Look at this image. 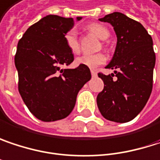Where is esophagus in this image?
<instances>
[{"mask_svg":"<svg viewBox=\"0 0 160 160\" xmlns=\"http://www.w3.org/2000/svg\"><path fill=\"white\" fill-rule=\"evenodd\" d=\"M91 73H92V77H96L97 76V72H96V70H94V69H92L91 70Z\"/></svg>","mask_w":160,"mask_h":160,"instance_id":"esophagus-1","label":"esophagus"}]
</instances>
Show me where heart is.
Returning <instances> with one entry per match:
<instances>
[{
	"label": "heart",
	"instance_id": "obj_1",
	"mask_svg": "<svg viewBox=\"0 0 160 160\" xmlns=\"http://www.w3.org/2000/svg\"><path fill=\"white\" fill-rule=\"evenodd\" d=\"M88 29L94 34L97 37L102 40H105L109 37V31L102 25L99 23H91L88 25ZM65 43L68 48L73 54H78L80 52V42L78 38V34L75 29H70L65 35ZM106 58L103 54H85L79 57L76 59V64L80 66H85L90 68H95L98 66L102 65L105 63Z\"/></svg>",
	"mask_w": 160,
	"mask_h": 160
}]
</instances>
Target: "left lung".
Segmentation results:
<instances>
[{
  "label": "left lung",
  "mask_w": 160,
  "mask_h": 160,
  "mask_svg": "<svg viewBox=\"0 0 160 160\" xmlns=\"http://www.w3.org/2000/svg\"><path fill=\"white\" fill-rule=\"evenodd\" d=\"M99 20L113 26L117 43L105 67L114 73L98 74L104 87L97 96V105L105 119L126 123L143 110L152 92L156 63L152 37L140 22L118 12Z\"/></svg>",
  "instance_id": "obj_1"
}]
</instances>
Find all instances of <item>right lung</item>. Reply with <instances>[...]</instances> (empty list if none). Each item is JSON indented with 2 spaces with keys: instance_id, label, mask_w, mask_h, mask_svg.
I'll return each instance as SVG.
<instances>
[{
  "instance_id": "obj_1",
  "label": "right lung",
  "mask_w": 160,
  "mask_h": 160,
  "mask_svg": "<svg viewBox=\"0 0 160 160\" xmlns=\"http://www.w3.org/2000/svg\"><path fill=\"white\" fill-rule=\"evenodd\" d=\"M73 25V18L47 15L31 25L17 45L18 90L29 111L43 122L66 118L75 106L78 92L92 78L85 66L61 68L74 60L65 43L66 33Z\"/></svg>"
}]
</instances>
